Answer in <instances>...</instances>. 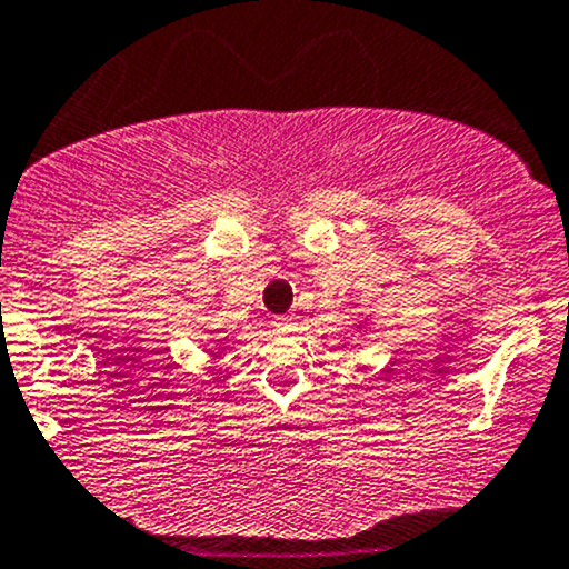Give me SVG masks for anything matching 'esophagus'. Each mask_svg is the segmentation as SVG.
<instances>
[{
    "instance_id": "esophagus-1",
    "label": "esophagus",
    "mask_w": 569,
    "mask_h": 569,
    "mask_svg": "<svg viewBox=\"0 0 569 569\" xmlns=\"http://www.w3.org/2000/svg\"><path fill=\"white\" fill-rule=\"evenodd\" d=\"M296 317H292V315H282V317H273V322H271V326H273V331H277V333H287V331H292V328H296Z\"/></svg>"
}]
</instances>
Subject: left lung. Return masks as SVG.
I'll list each match as a JSON object with an SVG mask.
<instances>
[{
	"instance_id": "8db88e82",
	"label": "left lung",
	"mask_w": 569,
	"mask_h": 569,
	"mask_svg": "<svg viewBox=\"0 0 569 569\" xmlns=\"http://www.w3.org/2000/svg\"><path fill=\"white\" fill-rule=\"evenodd\" d=\"M360 326H366V320H360ZM360 326H358V328H360Z\"/></svg>"
}]
</instances>
